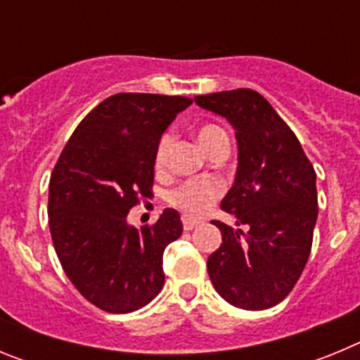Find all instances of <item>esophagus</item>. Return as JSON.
<instances>
[{"label":"esophagus","instance_id":"34e87169","mask_svg":"<svg viewBox=\"0 0 360 360\" xmlns=\"http://www.w3.org/2000/svg\"><path fill=\"white\" fill-rule=\"evenodd\" d=\"M182 224H184V229H186V231H193L196 225H200V219L191 218V216H184Z\"/></svg>","mask_w":360,"mask_h":360}]
</instances>
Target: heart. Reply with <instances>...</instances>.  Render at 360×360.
<instances>
[{
  "label": "heart",
  "mask_w": 360,
  "mask_h": 360,
  "mask_svg": "<svg viewBox=\"0 0 360 360\" xmlns=\"http://www.w3.org/2000/svg\"><path fill=\"white\" fill-rule=\"evenodd\" d=\"M198 136V142L202 144V148L207 151L212 146V142L218 141L219 136H227L225 131L214 124H205L196 133ZM171 141L173 136L171 133H164L158 141L157 149H155V157H153V162H155V167L157 169H162L167 162V153H169ZM221 195V187L216 180L212 178H195V180H187V182L180 184L178 187L171 189L167 193V202L173 207L180 209V211L187 212V214H200L205 209L214 202L218 196Z\"/></svg>",
  "instance_id": "1"
}]
</instances>
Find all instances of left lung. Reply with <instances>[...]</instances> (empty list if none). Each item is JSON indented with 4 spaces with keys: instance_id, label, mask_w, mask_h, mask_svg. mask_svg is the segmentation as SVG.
Masks as SVG:
<instances>
[{
    "instance_id": "1",
    "label": "left lung",
    "mask_w": 360,
    "mask_h": 360,
    "mask_svg": "<svg viewBox=\"0 0 360 360\" xmlns=\"http://www.w3.org/2000/svg\"><path fill=\"white\" fill-rule=\"evenodd\" d=\"M195 103L225 117L238 141L236 178L221 200L238 227L212 221L221 245L207 259L209 278L227 303L266 310L290 294L310 256L316 171L294 131L257 91L198 95Z\"/></svg>"
}]
</instances>
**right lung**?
Segmentation results:
<instances>
[{
    "mask_svg": "<svg viewBox=\"0 0 360 360\" xmlns=\"http://www.w3.org/2000/svg\"><path fill=\"white\" fill-rule=\"evenodd\" d=\"M187 97L117 94L81 120L52 171L49 225L73 287L110 314L146 307L164 287L162 256L182 234L180 214L165 209L151 227L128 212L151 195L155 149Z\"/></svg>",
    "mask_w": 360,
    "mask_h": 360,
    "instance_id": "obj_1",
    "label": "right lung"
}]
</instances>
